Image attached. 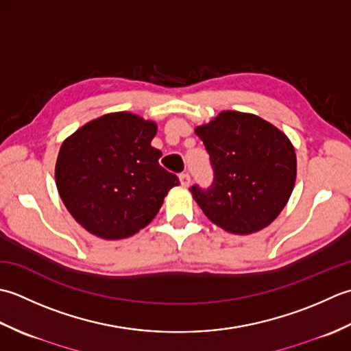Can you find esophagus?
Returning a JSON list of instances; mask_svg holds the SVG:
<instances>
[{"label":"esophagus","mask_w":351,"mask_h":351,"mask_svg":"<svg viewBox=\"0 0 351 351\" xmlns=\"http://www.w3.org/2000/svg\"><path fill=\"white\" fill-rule=\"evenodd\" d=\"M178 178H180V183H182V186H189V183H191V177H189V174L188 173H182L180 176H178Z\"/></svg>","instance_id":"obj_1"}]
</instances>
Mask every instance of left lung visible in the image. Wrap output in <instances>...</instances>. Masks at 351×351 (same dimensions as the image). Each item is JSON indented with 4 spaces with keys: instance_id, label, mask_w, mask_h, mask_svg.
I'll return each mask as SVG.
<instances>
[{
    "instance_id": "8db88e82",
    "label": "left lung",
    "mask_w": 351,
    "mask_h": 351,
    "mask_svg": "<svg viewBox=\"0 0 351 351\" xmlns=\"http://www.w3.org/2000/svg\"><path fill=\"white\" fill-rule=\"evenodd\" d=\"M195 134L215 176L209 189H189L204 215L233 234L268 227L295 184L297 157L288 136L261 117L236 110L218 113Z\"/></svg>"
}]
</instances>
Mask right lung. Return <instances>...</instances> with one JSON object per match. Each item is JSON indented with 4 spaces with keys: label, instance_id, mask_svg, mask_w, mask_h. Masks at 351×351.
Segmentation results:
<instances>
[{
    "label": "right lung",
    "instance_id": "right-lung-1",
    "mask_svg": "<svg viewBox=\"0 0 351 351\" xmlns=\"http://www.w3.org/2000/svg\"><path fill=\"white\" fill-rule=\"evenodd\" d=\"M154 121L113 112L86 123L63 141L56 184L68 212L89 233L125 239L147 227L177 176L159 165L152 147Z\"/></svg>",
    "mask_w": 351,
    "mask_h": 351
}]
</instances>
